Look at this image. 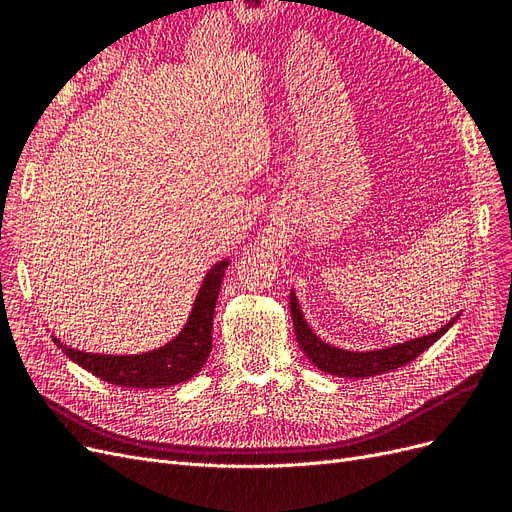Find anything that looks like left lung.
Here are the masks:
<instances>
[{
  "label": "left lung",
  "instance_id": "left-lung-1",
  "mask_svg": "<svg viewBox=\"0 0 512 512\" xmlns=\"http://www.w3.org/2000/svg\"><path fill=\"white\" fill-rule=\"evenodd\" d=\"M290 316L294 324V333H297V342L305 356L312 361L320 371L339 378H371L378 374H386V371H393L397 367H404L416 356H421L429 346H433L438 339L453 327L459 314L448 320L442 329L431 335H423L410 339V342L397 344L391 348L382 350H369V352H352L344 348H335L309 329V324L303 318V312L299 307L297 297H294V290H290Z\"/></svg>",
  "mask_w": 512,
  "mask_h": 512
}]
</instances>
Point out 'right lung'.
<instances>
[{
  "label": "right lung",
  "instance_id": "1",
  "mask_svg": "<svg viewBox=\"0 0 512 512\" xmlns=\"http://www.w3.org/2000/svg\"><path fill=\"white\" fill-rule=\"evenodd\" d=\"M228 260H220L218 265L205 275L200 286L192 314L185 322L181 333L158 350L143 354H94L68 348L57 337L53 342L64 350L70 361L87 369L89 374L98 376L104 382L115 386H130V389H162L194 378L211 352V331L213 312L218 303L220 286Z\"/></svg>",
  "mask_w": 512,
  "mask_h": 512
}]
</instances>
